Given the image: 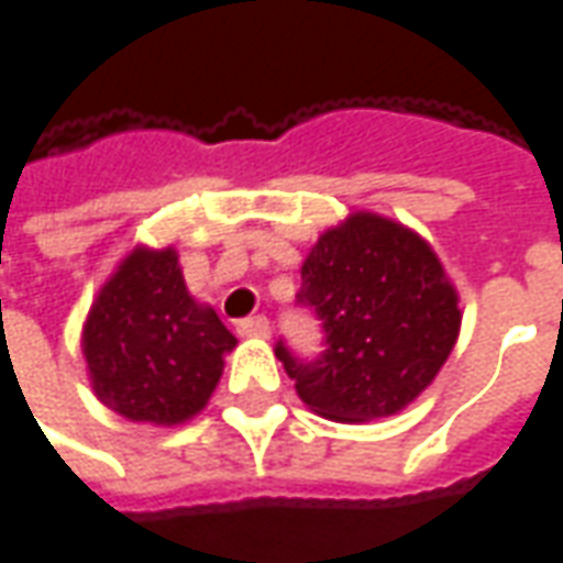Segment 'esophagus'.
Masks as SVG:
<instances>
[{
	"label": "esophagus",
	"instance_id": "esophagus-1",
	"mask_svg": "<svg viewBox=\"0 0 563 563\" xmlns=\"http://www.w3.org/2000/svg\"><path fill=\"white\" fill-rule=\"evenodd\" d=\"M236 332L240 335H252V339H267L271 335V320L267 317H243V320H236Z\"/></svg>",
	"mask_w": 563,
	"mask_h": 563
}]
</instances>
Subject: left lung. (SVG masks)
<instances>
[{"label":"left lung","instance_id":"obj_1","mask_svg":"<svg viewBox=\"0 0 563 563\" xmlns=\"http://www.w3.org/2000/svg\"><path fill=\"white\" fill-rule=\"evenodd\" d=\"M426 240L388 218L351 216L301 265L296 305L320 320L323 351L274 345L298 397L335 422L404 410L456 345L459 305Z\"/></svg>","mask_w":563,"mask_h":563}]
</instances>
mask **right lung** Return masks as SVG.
Listing matches in <instances>:
<instances>
[{
  "label": "right lung",
  "mask_w": 563,
  "mask_h": 563,
  "mask_svg": "<svg viewBox=\"0 0 563 563\" xmlns=\"http://www.w3.org/2000/svg\"><path fill=\"white\" fill-rule=\"evenodd\" d=\"M233 345L218 313L190 298L172 250L132 252L82 335L98 397L132 422L156 426H178L206 407Z\"/></svg>",
  "instance_id": "add662e5"
}]
</instances>
